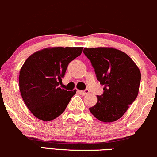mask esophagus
Wrapping results in <instances>:
<instances>
[{
    "label": "esophagus",
    "mask_w": 157,
    "mask_h": 157,
    "mask_svg": "<svg viewBox=\"0 0 157 157\" xmlns=\"http://www.w3.org/2000/svg\"><path fill=\"white\" fill-rule=\"evenodd\" d=\"M78 93L81 94V95L82 96H85L86 94H89V90H78Z\"/></svg>",
    "instance_id": "34e87169"
}]
</instances>
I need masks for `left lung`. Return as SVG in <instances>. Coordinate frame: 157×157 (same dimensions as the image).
I'll list each match as a JSON object with an SVG mask.
<instances>
[{
    "label": "left lung",
    "mask_w": 157,
    "mask_h": 157,
    "mask_svg": "<svg viewBox=\"0 0 157 157\" xmlns=\"http://www.w3.org/2000/svg\"><path fill=\"white\" fill-rule=\"evenodd\" d=\"M90 60L97 80L104 85L102 95L89 110L102 122L121 118L139 94L141 72L124 52L112 48H84Z\"/></svg>",
    "instance_id": "8db88e82"
}]
</instances>
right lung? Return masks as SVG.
I'll return each mask as SVG.
<instances>
[{
  "label": "right lung",
  "instance_id": "add662e5",
  "mask_svg": "<svg viewBox=\"0 0 157 157\" xmlns=\"http://www.w3.org/2000/svg\"><path fill=\"white\" fill-rule=\"evenodd\" d=\"M82 47H55L35 52L24 63L19 89L25 105L42 121H52L62 114L76 93L61 87L69 63L82 54Z\"/></svg>",
  "mask_w": 157,
  "mask_h": 157
}]
</instances>
